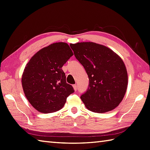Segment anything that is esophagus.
<instances>
[{
	"mask_svg": "<svg viewBox=\"0 0 150 150\" xmlns=\"http://www.w3.org/2000/svg\"><path fill=\"white\" fill-rule=\"evenodd\" d=\"M73 88H74V91H76V90H77V88H78V87H77V85H73Z\"/></svg>",
	"mask_w": 150,
	"mask_h": 150,
	"instance_id": "34e87169",
	"label": "esophagus"
}]
</instances>
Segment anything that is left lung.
<instances>
[{
  "mask_svg": "<svg viewBox=\"0 0 150 150\" xmlns=\"http://www.w3.org/2000/svg\"><path fill=\"white\" fill-rule=\"evenodd\" d=\"M71 47L89 79L81 99L89 111L103 113L120 104L127 87V72L121 57L108 47L93 42H77Z\"/></svg>",
  "mask_w": 150,
  "mask_h": 150,
  "instance_id": "1",
  "label": "left lung"
}]
</instances>
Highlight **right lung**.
<instances>
[{
  "instance_id": "add662e5",
  "label": "right lung",
  "mask_w": 150,
  "mask_h": 150,
  "mask_svg": "<svg viewBox=\"0 0 150 150\" xmlns=\"http://www.w3.org/2000/svg\"><path fill=\"white\" fill-rule=\"evenodd\" d=\"M73 52L69 45L59 42L39 50L27 63L22 85L27 100L42 113L59 111L67 98L74 92L66 81L63 66Z\"/></svg>"
}]
</instances>
